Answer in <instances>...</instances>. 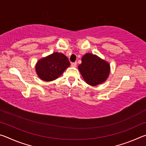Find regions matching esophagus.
<instances>
[{
  "label": "esophagus",
  "instance_id": "esophagus-1",
  "mask_svg": "<svg viewBox=\"0 0 146 146\" xmlns=\"http://www.w3.org/2000/svg\"><path fill=\"white\" fill-rule=\"evenodd\" d=\"M71 67H73V68H76V62L71 63Z\"/></svg>",
  "mask_w": 146,
  "mask_h": 146
}]
</instances>
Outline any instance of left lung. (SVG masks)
I'll return each instance as SVG.
<instances>
[{
    "label": "left lung",
    "instance_id": "8db88e82",
    "mask_svg": "<svg viewBox=\"0 0 146 146\" xmlns=\"http://www.w3.org/2000/svg\"><path fill=\"white\" fill-rule=\"evenodd\" d=\"M78 69L88 84L96 86L107 80L111 68L108 62L97 55L87 53L82 56Z\"/></svg>",
    "mask_w": 146,
    "mask_h": 146
}]
</instances>
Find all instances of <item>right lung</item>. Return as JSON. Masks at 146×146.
Segmentation results:
<instances>
[{
  "mask_svg": "<svg viewBox=\"0 0 146 146\" xmlns=\"http://www.w3.org/2000/svg\"><path fill=\"white\" fill-rule=\"evenodd\" d=\"M70 66L67 56L63 53L55 52L39 59L36 63L35 71L41 80L51 82L60 76Z\"/></svg>",
  "mask_w": 146,
  "mask_h": 146,
  "instance_id": "1",
  "label": "right lung"
}]
</instances>
